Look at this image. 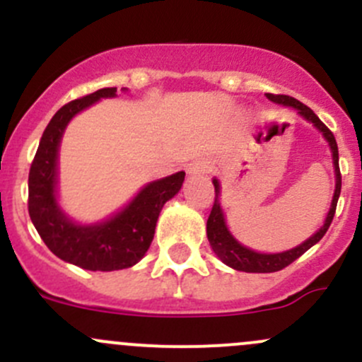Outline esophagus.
Wrapping results in <instances>:
<instances>
[{
	"label": "esophagus",
	"mask_w": 362,
	"mask_h": 362,
	"mask_svg": "<svg viewBox=\"0 0 362 362\" xmlns=\"http://www.w3.org/2000/svg\"><path fill=\"white\" fill-rule=\"evenodd\" d=\"M208 171V166L203 163V160H194L187 166V173L189 175H203Z\"/></svg>",
	"instance_id": "1"
}]
</instances>
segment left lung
<instances>
[{"label":"left lung","instance_id":"8db88e82","mask_svg":"<svg viewBox=\"0 0 362 362\" xmlns=\"http://www.w3.org/2000/svg\"><path fill=\"white\" fill-rule=\"evenodd\" d=\"M269 101L276 105H284V107H293L298 110L299 115L303 119H306L308 122H312L320 133L324 134V138L329 144L331 152H333V164H334V175H337V187H334V196L333 202H331V208L327 211V217L324 221V226L315 233L313 236H310L306 242H303L301 245H298L296 249L279 252V254H261V252H255L252 249L243 247L235 236L229 233L228 226H226L224 211L221 208V202H218V196H221V185H218L217 178H214V187H215V202L211 206L210 215H208L206 221V236L208 242H210L211 249H214L217 257L221 259L224 264H228L229 268L238 269V272L245 273H273L280 272L286 266H289L291 262H294L296 259L301 257L306 250L312 249L315 243H319L322 240V236L326 235V231L329 229L331 222H333L334 211H337V203L339 198V192H341V173H339L338 166V145L334 140V134L327 129L326 124L319 119V117L313 113L312 108H308L306 105H303L301 101H298L296 98L286 96V94H266Z\"/></svg>","mask_w":362,"mask_h":362}]
</instances>
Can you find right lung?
<instances>
[{
	"label": "right lung",
	"instance_id": "add662e5",
	"mask_svg": "<svg viewBox=\"0 0 362 362\" xmlns=\"http://www.w3.org/2000/svg\"><path fill=\"white\" fill-rule=\"evenodd\" d=\"M113 96L117 87H105L59 108L43 131L29 170L28 210L38 235L57 257L90 272H113L136 264L154 240L164 203L180 191L185 178L184 171H178L151 182L126 208L100 224L82 226L69 221L56 198L61 138L76 113L101 98Z\"/></svg>",
	"mask_w": 362,
	"mask_h": 362
}]
</instances>
